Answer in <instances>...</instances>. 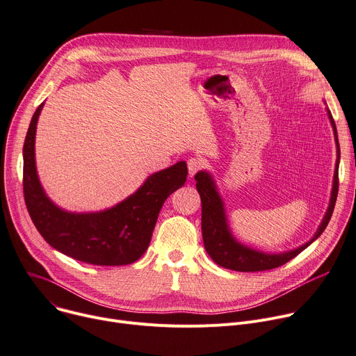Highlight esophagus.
Returning a JSON list of instances; mask_svg holds the SVG:
<instances>
[{"label": "esophagus", "mask_w": 356, "mask_h": 356, "mask_svg": "<svg viewBox=\"0 0 356 356\" xmlns=\"http://www.w3.org/2000/svg\"><path fill=\"white\" fill-rule=\"evenodd\" d=\"M204 165V161L202 159H197V157H191L187 160V169H188V175H191V177H193L199 170L203 169Z\"/></svg>", "instance_id": "obj_1"}]
</instances>
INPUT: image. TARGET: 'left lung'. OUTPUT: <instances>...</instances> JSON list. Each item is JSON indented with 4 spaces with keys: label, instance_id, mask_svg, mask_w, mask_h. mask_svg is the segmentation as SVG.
Instances as JSON below:
<instances>
[{
    "label": "left lung",
    "instance_id": "8db88e82",
    "mask_svg": "<svg viewBox=\"0 0 356 356\" xmlns=\"http://www.w3.org/2000/svg\"><path fill=\"white\" fill-rule=\"evenodd\" d=\"M327 117L332 124L335 141L338 147V157H337V165H335V175H334V186L332 193H330V202L327 206V210L325 213V218L318 227L314 238L302 245L300 248H296L293 250L285 252V253H265L259 252L254 249H250L242 243H239L233 238V234L229 229L225 206L222 202V197L218 192L215 180H213L211 175L207 172H199L195 176L197 192L202 199V234H203V243L204 249L209 253V256L213 259V262L218 264L222 268L232 269L236 272H260V270H269L285 265L289 260H292L295 256H298L302 250H305L312 242H315L322 232L326 229L330 218H332L334 207L338 197V188H339V179H338V169H339V159H341V150H339V141H338V133L337 126L334 122V117L327 110Z\"/></svg>",
    "mask_w": 356,
    "mask_h": 356
}]
</instances>
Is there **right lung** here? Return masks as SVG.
<instances>
[{
	"label": "right lung",
	"instance_id": "right-lung-1",
	"mask_svg": "<svg viewBox=\"0 0 356 356\" xmlns=\"http://www.w3.org/2000/svg\"><path fill=\"white\" fill-rule=\"evenodd\" d=\"M44 103L35 110L24 141V199L44 241L80 262L122 266L136 262L150 245L163 203L187 177L186 161L147 177L136 193L111 209L71 213L47 197L35 169V130Z\"/></svg>",
	"mask_w": 356,
	"mask_h": 356
}]
</instances>
